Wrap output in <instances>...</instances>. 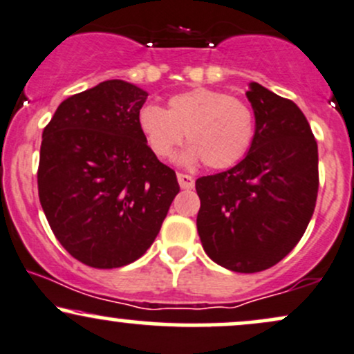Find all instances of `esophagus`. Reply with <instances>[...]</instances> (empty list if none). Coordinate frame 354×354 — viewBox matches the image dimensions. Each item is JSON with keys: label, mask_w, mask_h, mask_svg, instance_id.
Segmentation results:
<instances>
[{"label": "esophagus", "mask_w": 354, "mask_h": 354, "mask_svg": "<svg viewBox=\"0 0 354 354\" xmlns=\"http://www.w3.org/2000/svg\"><path fill=\"white\" fill-rule=\"evenodd\" d=\"M178 183H180L183 189H191L194 186L193 176H189V174H185V173H178Z\"/></svg>", "instance_id": "obj_1"}]
</instances>
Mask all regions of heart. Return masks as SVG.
<instances>
[{
    "mask_svg": "<svg viewBox=\"0 0 354 354\" xmlns=\"http://www.w3.org/2000/svg\"><path fill=\"white\" fill-rule=\"evenodd\" d=\"M138 126L154 156L171 158L186 135L189 148L183 153V163L203 161L211 169L239 163L256 133L254 111L246 101L209 88L174 95L166 109L146 104L138 115Z\"/></svg>",
    "mask_w": 354,
    "mask_h": 354,
    "instance_id": "obj_1",
    "label": "heart"
}]
</instances>
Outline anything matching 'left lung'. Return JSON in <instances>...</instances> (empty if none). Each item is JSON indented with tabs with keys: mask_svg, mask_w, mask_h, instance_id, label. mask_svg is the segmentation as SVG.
<instances>
[{
	"mask_svg": "<svg viewBox=\"0 0 354 354\" xmlns=\"http://www.w3.org/2000/svg\"><path fill=\"white\" fill-rule=\"evenodd\" d=\"M248 100L256 133L228 171L196 180V226L206 254L226 270L258 273L298 245L318 196V145L303 111L258 83Z\"/></svg>",
	"mask_w": 354,
	"mask_h": 354,
	"instance_id": "1",
	"label": "left lung"
}]
</instances>
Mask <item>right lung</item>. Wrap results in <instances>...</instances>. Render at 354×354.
<instances>
[{
  "label": "right lung",
  "mask_w": 354,
  "mask_h": 354,
  "mask_svg": "<svg viewBox=\"0 0 354 354\" xmlns=\"http://www.w3.org/2000/svg\"><path fill=\"white\" fill-rule=\"evenodd\" d=\"M146 98L123 80L103 81L64 100L43 131L39 203L61 246L88 266L141 258L180 193L138 126Z\"/></svg>",
  "instance_id": "1"
}]
</instances>
